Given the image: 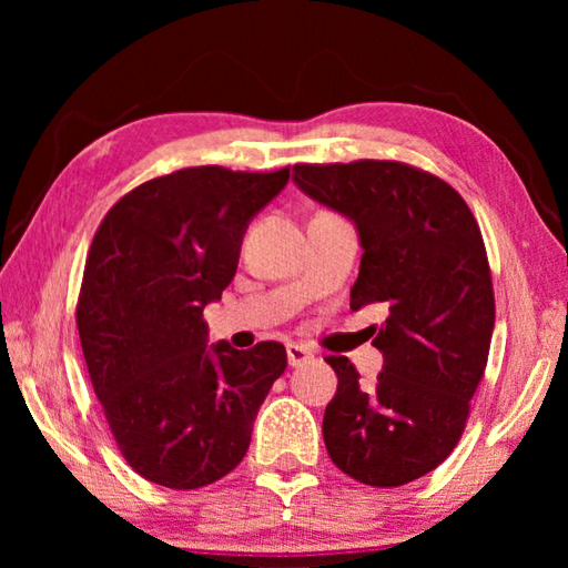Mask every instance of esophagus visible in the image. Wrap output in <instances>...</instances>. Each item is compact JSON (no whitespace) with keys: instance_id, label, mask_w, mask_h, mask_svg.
<instances>
[{"instance_id":"34e87169","label":"esophagus","mask_w":568,"mask_h":568,"mask_svg":"<svg viewBox=\"0 0 568 568\" xmlns=\"http://www.w3.org/2000/svg\"><path fill=\"white\" fill-rule=\"evenodd\" d=\"M285 353H287V365H291V368H297V365L313 361V353L297 343H287Z\"/></svg>"}]
</instances>
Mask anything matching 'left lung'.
I'll use <instances>...</instances> for the list:
<instances>
[{
    "mask_svg": "<svg viewBox=\"0 0 568 568\" xmlns=\"http://www.w3.org/2000/svg\"><path fill=\"white\" fill-rule=\"evenodd\" d=\"M293 182L355 225L351 311L381 303L388 313L373 341L383 353L373 386L343 355L325 358L338 376L325 448L361 484L403 486L448 458L484 378L496 318L484 237L454 187L400 162L295 165Z\"/></svg>",
    "mask_w": 568,
    "mask_h": 568,
    "instance_id": "left-lung-1",
    "label": "left lung"
}]
</instances>
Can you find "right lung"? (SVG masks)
<instances>
[{
    "label": "right lung",
    "mask_w": 568,
    "mask_h": 568,
    "mask_svg": "<svg viewBox=\"0 0 568 568\" xmlns=\"http://www.w3.org/2000/svg\"><path fill=\"white\" fill-rule=\"evenodd\" d=\"M291 168H187L128 192L92 240L77 328L122 456L158 486L230 474L287 355L281 343L207 345L205 305L235 277L245 230Z\"/></svg>",
    "instance_id": "1"
}]
</instances>
